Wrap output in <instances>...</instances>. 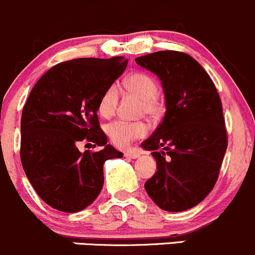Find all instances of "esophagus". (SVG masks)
Wrapping results in <instances>:
<instances>
[{
    "instance_id": "1",
    "label": "esophagus",
    "mask_w": 255,
    "mask_h": 255,
    "mask_svg": "<svg viewBox=\"0 0 255 255\" xmlns=\"http://www.w3.org/2000/svg\"><path fill=\"white\" fill-rule=\"evenodd\" d=\"M124 156L128 157V158H137V157H140V152L136 151V149H128V151L124 152Z\"/></svg>"
}]
</instances>
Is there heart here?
<instances>
[{"mask_svg":"<svg viewBox=\"0 0 255 255\" xmlns=\"http://www.w3.org/2000/svg\"><path fill=\"white\" fill-rule=\"evenodd\" d=\"M125 86L128 91L142 98L143 112L148 115L158 114L161 110V102L157 97L158 83L151 75L145 72L132 73L125 80ZM118 102H119V88L117 85H110L99 98L98 113L103 118H110L117 110ZM106 131L113 145L127 147L135 138L146 136L148 132V127L142 122L115 120L107 125Z\"/></svg>","mask_w":255,"mask_h":255,"instance_id":"obj_1","label":"heart"}]
</instances>
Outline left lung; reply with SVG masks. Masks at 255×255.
Wrapping results in <instances>:
<instances>
[{"label":"left lung","instance_id":"1","mask_svg":"<svg viewBox=\"0 0 255 255\" xmlns=\"http://www.w3.org/2000/svg\"><path fill=\"white\" fill-rule=\"evenodd\" d=\"M136 64L158 76L166 114L143 141L157 172L145 183L162 210L184 211L214 189L227 149L222 104L214 82L200 64L179 51H157L136 57Z\"/></svg>","mask_w":255,"mask_h":255}]
</instances>
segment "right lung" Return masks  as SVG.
I'll return each instance as SVG.
<instances>
[{"label": "right lung", "mask_w": 255, "mask_h": 255, "mask_svg": "<svg viewBox=\"0 0 255 255\" xmlns=\"http://www.w3.org/2000/svg\"><path fill=\"white\" fill-rule=\"evenodd\" d=\"M128 66L123 56L82 57L55 65L31 89L20 120V161L34 190L49 206L78 212L104 183L103 164L122 158L99 127L102 93ZM81 140L102 149L81 152Z\"/></svg>", "instance_id": "right-lung-1"}]
</instances>
